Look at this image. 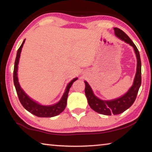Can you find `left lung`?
I'll return each instance as SVG.
<instances>
[{
	"mask_svg": "<svg viewBox=\"0 0 152 152\" xmlns=\"http://www.w3.org/2000/svg\"><path fill=\"white\" fill-rule=\"evenodd\" d=\"M114 31L115 34L117 37H119L122 41H124L125 43H129L134 49L136 57H137V71H136L133 84L129 90L123 96L117 99L110 100V101H104L96 97L94 94L93 91L88 82L84 81L85 94L88 100L89 106L94 111L105 115H119L129 109L135 101L141 84V63L140 52L137 47L132 39L128 37V35L121 29L115 27Z\"/></svg>",
	"mask_w": 152,
	"mask_h": 152,
	"instance_id": "1",
	"label": "left lung"
}]
</instances>
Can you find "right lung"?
<instances>
[{"label": "right lung", "mask_w": 152, "mask_h": 152, "mask_svg": "<svg viewBox=\"0 0 152 152\" xmlns=\"http://www.w3.org/2000/svg\"><path fill=\"white\" fill-rule=\"evenodd\" d=\"M25 39H24L23 42L21 45L20 46L19 50L17 51V57L15 59V66H14V71H13V81L14 84L16 88V91L19 97V99L20 102V103L23 105L25 109L28 111L32 113L33 115H35V116L39 117H55L56 115H58L59 114L63 111L65 109L67 104V99H68V92L70 91V87L72 85L74 81H76L78 78H74L70 82H69L68 86H67L65 90V92L63 94L62 97L60 99L58 103L52 105H48V106H45V105L39 104L37 102L33 101L28 95L25 93L21 88H20V84L18 81V77H17V70H18V64H19V61L20 58V54L21 52V50L23 46L25 43Z\"/></svg>", "instance_id": "right-lung-1"}]
</instances>
